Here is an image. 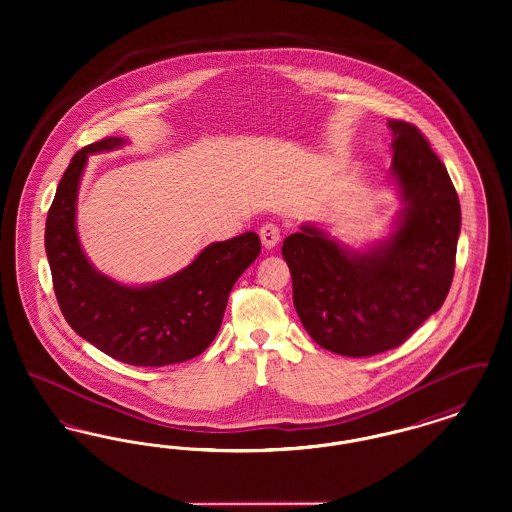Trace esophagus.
<instances>
[{"label":"esophagus","mask_w":512,"mask_h":512,"mask_svg":"<svg viewBox=\"0 0 512 512\" xmlns=\"http://www.w3.org/2000/svg\"><path fill=\"white\" fill-rule=\"evenodd\" d=\"M259 236H261V242L265 245V249H272L274 245L280 242V228L276 224H263L261 230H259Z\"/></svg>","instance_id":"34e87169"}]
</instances>
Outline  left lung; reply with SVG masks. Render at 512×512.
<instances>
[{"label": "left lung", "mask_w": 512, "mask_h": 512, "mask_svg": "<svg viewBox=\"0 0 512 512\" xmlns=\"http://www.w3.org/2000/svg\"><path fill=\"white\" fill-rule=\"evenodd\" d=\"M390 174L403 209L386 240L357 251L315 224L288 236L293 305L320 347L345 357L393 349L443 305L455 272L461 205L418 128L388 121Z\"/></svg>", "instance_id": "1"}]
</instances>
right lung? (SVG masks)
<instances>
[{"instance_id":"1","label":"right lung","mask_w":512,"mask_h":512,"mask_svg":"<svg viewBox=\"0 0 512 512\" xmlns=\"http://www.w3.org/2000/svg\"><path fill=\"white\" fill-rule=\"evenodd\" d=\"M105 138L82 147L63 174L46 220L53 290L74 332L105 355L134 366H167L201 355L215 336L236 280L261 253L255 232L207 245L169 278L126 286L86 257L76 232V199L88 155L124 146Z\"/></svg>"}]
</instances>
